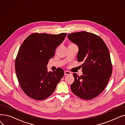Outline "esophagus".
I'll use <instances>...</instances> for the list:
<instances>
[{
    "label": "esophagus",
    "mask_w": 125,
    "mask_h": 125,
    "mask_svg": "<svg viewBox=\"0 0 125 125\" xmlns=\"http://www.w3.org/2000/svg\"><path fill=\"white\" fill-rule=\"evenodd\" d=\"M71 74V73L70 71H64V74L65 75H69Z\"/></svg>",
    "instance_id": "34e87169"
}]
</instances>
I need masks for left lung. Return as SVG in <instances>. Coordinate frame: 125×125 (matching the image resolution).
Segmentation results:
<instances>
[{"label": "left lung", "instance_id": "8db88e82", "mask_svg": "<svg viewBox=\"0 0 125 125\" xmlns=\"http://www.w3.org/2000/svg\"><path fill=\"white\" fill-rule=\"evenodd\" d=\"M67 37L78 45L77 60L83 63V75L73 73L74 81L71 84V91L81 99H94L105 88L112 73L108 48L100 37L91 32L72 33Z\"/></svg>", "mask_w": 125, "mask_h": 125}]
</instances>
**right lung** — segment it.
Listing matches in <instances>:
<instances>
[{"label":"right lung","instance_id":"add662e5","mask_svg":"<svg viewBox=\"0 0 125 125\" xmlns=\"http://www.w3.org/2000/svg\"><path fill=\"white\" fill-rule=\"evenodd\" d=\"M66 35L34 33L21 44L15 60L16 73L22 90L32 99L42 100L50 97L64 76L62 68L48 73L47 66Z\"/></svg>","mask_w":125,"mask_h":125}]
</instances>
